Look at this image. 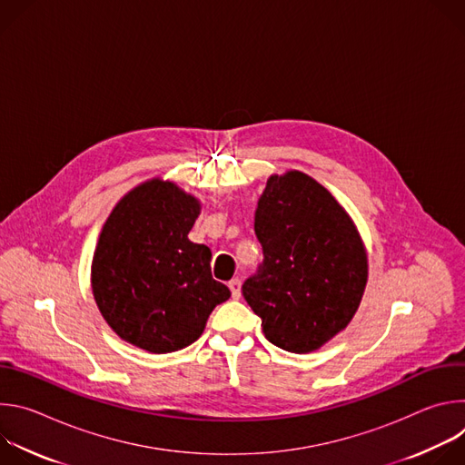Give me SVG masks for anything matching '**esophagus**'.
<instances>
[{
	"label": "esophagus",
	"mask_w": 465,
	"mask_h": 465,
	"mask_svg": "<svg viewBox=\"0 0 465 465\" xmlns=\"http://www.w3.org/2000/svg\"><path fill=\"white\" fill-rule=\"evenodd\" d=\"M230 291H232V298L233 300H239L241 298V280L239 278H233L230 283H228Z\"/></svg>",
	"instance_id": "esophagus-1"
}]
</instances>
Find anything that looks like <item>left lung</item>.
Wrapping results in <instances>:
<instances>
[{"instance_id": "8db88e82", "label": "left lung", "mask_w": 465, "mask_h": 465, "mask_svg": "<svg viewBox=\"0 0 465 465\" xmlns=\"http://www.w3.org/2000/svg\"><path fill=\"white\" fill-rule=\"evenodd\" d=\"M262 248L242 296L264 339L307 353L342 331L359 309L368 261L362 241L331 193L303 173L271 176L253 223Z\"/></svg>"}]
</instances>
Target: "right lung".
<instances>
[{
    "label": "right lung",
    "mask_w": 465,
    "mask_h": 465,
    "mask_svg": "<svg viewBox=\"0 0 465 465\" xmlns=\"http://www.w3.org/2000/svg\"><path fill=\"white\" fill-rule=\"evenodd\" d=\"M201 204L171 182L130 191L103 226L92 262L97 307L115 333L171 353L203 335L230 289L212 276V252L187 239Z\"/></svg>",
    "instance_id": "add662e5"
}]
</instances>
